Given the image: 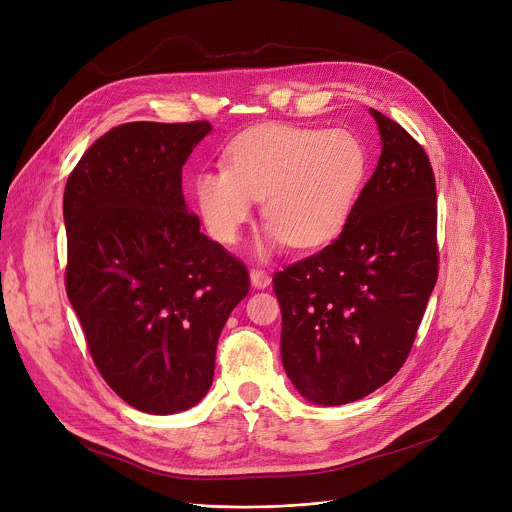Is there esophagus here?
Wrapping results in <instances>:
<instances>
[{
    "mask_svg": "<svg viewBox=\"0 0 512 512\" xmlns=\"http://www.w3.org/2000/svg\"><path fill=\"white\" fill-rule=\"evenodd\" d=\"M249 275H251V284H253L255 288H267V286L271 284V277H269V273H267L265 269L253 267Z\"/></svg>",
    "mask_w": 512,
    "mask_h": 512,
    "instance_id": "obj_1",
    "label": "esophagus"
}]
</instances>
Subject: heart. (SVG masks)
I'll use <instances>...</instances> for the list:
<instances>
[{
    "mask_svg": "<svg viewBox=\"0 0 512 512\" xmlns=\"http://www.w3.org/2000/svg\"><path fill=\"white\" fill-rule=\"evenodd\" d=\"M365 149L347 130L267 124L239 134L222 153V169L194 179V198L210 235L239 241L261 202L267 247L316 249L345 226L365 173Z\"/></svg>",
    "mask_w": 512,
    "mask_h": 512,
    "instance_id": "obj_1",
    "label": "heart"
}]
</instances>
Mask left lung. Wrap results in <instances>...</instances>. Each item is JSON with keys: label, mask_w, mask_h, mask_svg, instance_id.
I'll list each match as a JSON object with an SVG mask.
<instances>
[{"label": "left lung", "mask_w": 512, "mask_h": 512, "mask_svg": "<svg viewBox=\"0 0 512 512\" xmlns=\"http://www.w3.org/2000/svg\"><path fill=\"white\" fill-rule=\"evenodd\" d=\"M378 167L341 235L273 275L282 361L314 404L355 402L404 365L437 284V188L425 149L378 110Z\"/></svg>", "instance_id": "left-lung-1"}]
</instances>
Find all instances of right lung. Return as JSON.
I'll list each match as a JSON object with an SVG mask.
<instances>
[{
	"label": "right lung",
	"mask_w": 512,
	"mask_h": 512,
	"mask_svg": "<svg viewBox=\"0 0 512 512\" xmlns=\"http://www.w3.org/2000/svg\"><path fill=\"white\" fill-rule=\"evenodd\" d=\"M210 130L120 124L65 185L67 296L106 384L149 414L204 398L222 327L251 288L247 265L185 208L181 169Z\"/></svg>",
	"instance_id": "right-lung-1"
}]
</instances>
